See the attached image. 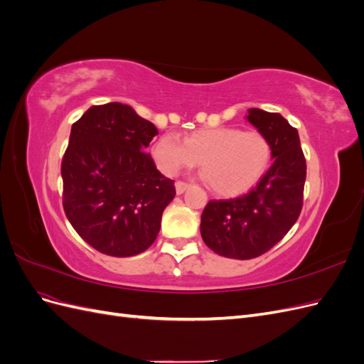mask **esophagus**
Returning <instances> with one entry per match:
<instances>
[{"mask_svg": "<svg viewBox=\"0 0 364 364\" xmlns=\"http://www.w3.org/2000/svg\"><path fill=\"white\" fill-rule=\"evenodd\" d=\"M188 183H186V182H176V193H178V194H182L186 188H188Z\"/></svg>", "mask_w": 364, "mask_h": 364, "instance_id": "1", "label": "esophagus"}]
</instances>
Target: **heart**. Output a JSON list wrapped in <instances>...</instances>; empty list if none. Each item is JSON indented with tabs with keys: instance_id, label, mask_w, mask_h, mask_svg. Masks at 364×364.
Wrapping results in <instances>:
<instances>
[{
	"instance_id": "heart-1",
	"label": "heart",
	"mask_w": 364,
	"mask_h": 364,
	"mask_svg": "<svg viewBox=\"0 0 364 364\" xmlns=\"http://www.w3.org/2000/svg\"><path fill=\"white\" fill-rule=\"evenodd\" d=\"M151 155L167 176L200 162L213 191L237 196L250 190L267 171L272 146L259 130L222 126L196 130L185 141L165 134L153 144Z\"/></svg>"
}]
</instances>
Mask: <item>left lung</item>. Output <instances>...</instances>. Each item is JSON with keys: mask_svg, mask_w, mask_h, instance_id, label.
Wrapping results in <instances>:
<instances>
[{"mask_svg": "<svg viewBox=\"0 0 364 364\" xmlns=\"http://www.w3.org/2000/svg\"><path fill=\"white\" fill-rule=\"evenodd\" d=\"M247 121L270 141L273 164L247 194L209 200L200 222L205 245L234 259L257 258L284 238L302 211L306 178L299 135L287 119L253 107Z\"/></svg>", "mask_w": 364, "mask_h": 364, "instance_id": "1", "label": "left lung"}]
</instances>
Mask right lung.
<instances>
[{
  "label": "right lung",
  "instance_id": "add662e5",
  "mask_svg": "<svg viewBox=\"0 0 364 364\" xmlns=\"http://www.w3.org/2000/svg\"><path fill=\"white\" fill-rule=\"evenodd\" d=\"M158 129L121 103L92 106L71 127L62 159V203L87 245L111 257H134L156 240L176 196L147 147Z\"/></svg>",
  "mask_w": 364,
  "mask_h": 364
}]
</instances>
